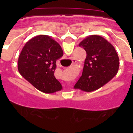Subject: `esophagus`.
Instances as JSON below:
<instances>
[{
    "mask_svg": "<svg viewBox=\"0 0 133 133\" xmlns=\"http://www.w3.org/2000/svg\"><path fill=\"white\" fill-rule=\"evenodd\" d=\"M72 63H73V64H75V63H76V62H77V61H76V59H75V58H73V59H72Z\"/></svg>",
    "mask_w": 133,
    "mask_h": 133,
    "instance_id": "34e87169",
    "label": "esophagus"
}]
</instances>
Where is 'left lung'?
Returning a JSON list of instances; mask_svg holds the SVG:
<instances>
[{"mask_svg": "<svg viewBox=\"0 0 133 133\" xmlns=\"http://www.w3.org/2000/svg\"><path fill=\"white\" fill-rule=\"evenodd\" d=\"M87 52L82 76L75 85L91 92L107 83L117 75L119 58L113 46L98 35H91L78 44Z\"/></svg>", "mask_w": 133, "mask_h": 133, "instance_id": "left-lung-1", "label": "left lung"}]
</instances>
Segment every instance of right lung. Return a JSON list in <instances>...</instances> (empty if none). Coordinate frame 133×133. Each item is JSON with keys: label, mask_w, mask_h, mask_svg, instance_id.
Returning a JSON list of instances; mask_svg holds the SVG:
<instances>
[{"label": "right lung", "mask_w": 133, "mask_h": 133, "mask_svg": "<svg viewBox=\"0 0 133 133\" xmlns=\"http://www.w3.org/2000/svg\"><path fill=\"white\" fill-rule=\"evenodd\" d=\"M63 55V49L56 41L47 35L36 36L22 49L18 57V72L40 91L53 93L62 89L54 73L56 61Z\"/></svg>", "instance_id": "1"}]
</instances>
